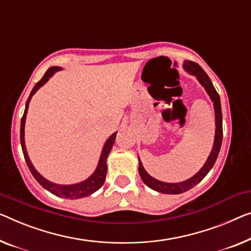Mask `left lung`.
<instances>
[{"instance_id": "obj_1", "label": "left lung", "mask_w": 251, "mask_h": 251, "mask_svg": "<svg viewBox=\"0 0 251 251\" xmlns=\"http://www.w3.org/2000/svg\"><path fill=\"white\" fill-rule=\"evenodd\" d=\"M184 69L186 72H188L192 75L196 76L198 82L203 85L205 91L207 92V95L211 98L213 102V107H214V113H215V136H214V143H213L212 151L209 153L206 162L204 163V166L201 167V169L198 171L196 175H194L192 178L187 179L185 181L181 182H164L160 181L158 179L153 178L152 176H150L147 170L144 169L143 164L138 156V173L142 178V180L145 185L150 188L155 190V192L162 193V194H181L187 190L192 189L194 186H196L198 182L203 180V178L206 176L209 170L212 169L213 166L218 159L220 149H221L222 144V137H223V127H222V110H221V101H220V96L216 92V90L213 85L211 78L208 77L206 73L204 72V70L201 67L194 63L192 61H185L184 62Z\"/></svg>"}]
</instances>
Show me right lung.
<instances>
[{
  "instance_id": "right-lung-1",
  "label": "right lung",
  "mask_w": 251,
  "mask_h": 251,
  "mask_svg": "<svg viewBox=\"0 0 251 251\" xmlns=\"http://www.w3.org/2000/svg\"><path fill=\"white\" fill-rule=\"evenodd\" d=\"M62 67L58 66H51L47 70V72L44 74V76L42 77L38 83H36L35 87H33L31 93H30L29 98L27 100V103H25V109L24 116H22L21 119V126H20V142H21V148H22V152H24L25 155V160L27 162V166L29 168L30 173L32 174L33 178L36 179L37 181L42 185L45 189H47L48 192H50L54 195L58 196V197H64V198H70V200H77V198H82V197H87L89 195H91L95 192H97L100 187L103 185L104 179H106V175H107V158L109 155V153L113 149V145L115 143V138H116V134L117 132H115L113 135H110L108 137V140L104 143L101 154H100V159L98 162V166H97L95 173H93L88 179L85 180L77 182V184H73V185H58V184H54L50 180H47L46 178H44L42 175H40L38 171L35 169L33 164L31 163L29 159V155L27 153V149H25V117H27V111H28V107H29V102L31 100V97L35 95V93L38 91L39 88H42L43 85L46 83V82L50 80V77L54 75L56 72L61 71Z\"/></svg>"
}]
</instances>
